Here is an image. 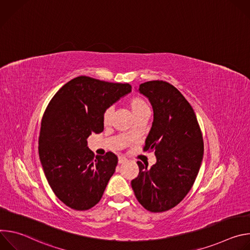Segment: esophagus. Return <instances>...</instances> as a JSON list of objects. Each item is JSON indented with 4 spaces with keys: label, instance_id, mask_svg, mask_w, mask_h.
I'll return each instance as SVG.
<instances>
[{
    "label": "esophagus",
    "instance_id": "esophagus-1",
    "mask_svg": "<svg viewBox=\"0 0 250 250\" xmlns=\"http://www.w3.org/2000/svg\"><path fill=\"white\" fill-rule=\"evenodd\" d=\"M125 162H126V158L124 156H119V164H123Z\"/></svg>",
    "mask_w": 250,
    "mask_h": 250
}]
</instances>
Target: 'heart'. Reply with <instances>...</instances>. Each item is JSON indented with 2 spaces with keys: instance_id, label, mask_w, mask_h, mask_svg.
I'll return each instance as SVG.
<instances>
[{
  "instance_id": "b5f03b06",
  "label": "heart",
  "mask_w": 250,
  "mask_h": 250,
  "mask_svg": "<svg viewBox=\"0 0 250 250\" xmlns=\"http://www.w3.org/2000/svg\"><path fill=\"white\" fill-rule=\"evenodd\" d=\"M127 105H128V108H129L131 114L133 115V117L140 114L141 112L149 110V106H148L147 103L146 102L145 99H142L141 97L131 98L128 101ZM112 114H113V111H112L111 108L106 109L104 111V125H108L110 123L111 118H112Z\"/></svg>"
}]
</instances>
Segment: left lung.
<instances>
[{"label": "left lung", "instance_id": "obj_1", "mask_svg": "<svg viewBox=\"0 0 250 250\" xmlns=\"http://www.w3.org/2000/svg\"><path fill=\"white\" fill-rule=\"evenodd\" d=\"M137 92L152 105L145 150L155 151L156 163L148 168L137 161L139 173L131 187L147 210L165 211L185 198L196 180L204 154L202 132L191 104L171 84L148 81Z\"/></svg>", "mask_w": 250, "mask_h": 250}]
</instances>
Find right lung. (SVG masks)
Segmentation results:
<instances>
[{"label": "right lung", "mask_w": 250, "mask_h": 250, "mask_svg": "<svg viewBox=\"0 0 250 250\" xmlns=\"http://www.w3.org/2000/svg\"><path fill=\"white\" fill-rule=\"evenodd\" d=\"M130 92L129 84L79 76L49 102L42 121L40 159L52 191L71 208L98 204L115 173L117 155L95 156L87 139L103 131L104 111Z\"/></svg>", "instance_id": "add662e5"}]
</instances>
